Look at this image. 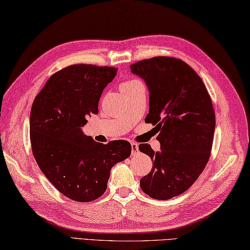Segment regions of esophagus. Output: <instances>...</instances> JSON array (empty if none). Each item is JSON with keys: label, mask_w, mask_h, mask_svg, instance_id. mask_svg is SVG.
<instances>
[{"label": "esophagus", "mask_w": 250, "mask_h": 250, "mask_svg": "<svg viewBox=\"0 0 250 250\" xmlns=\"http://www.w3.org/2000/svg\"><path fill=\"white\" fill-rule=\"evenodd\" d=\"M137 153H139V148H138V145L135 144V143H131V154L136 155Z\"/></svg>", "instance_id": "34e87169"}]
</instances>
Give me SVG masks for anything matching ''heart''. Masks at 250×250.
<instances>
[{
  "label": "heart",
  "instance_id": "obj_1",
  "mask_svg": "<svg viewBox=\"0 0 250 250\" xmlns=\"http://www.w3.org/2000/svg\"><path fill=\"white\" fill-rule=\"evenodd\" d=\"M136 83H139L138 81H127L125 83H123L121 84V89H126V88H129V87H133L134 84Z\"/></svg>",
  "mask_w": 250,
  "mask_h": 250
}]
</instances>
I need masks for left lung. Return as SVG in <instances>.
<instances>
[{
  "label": "left lung",
  "instance_id": "left-lung-1",
  "mask_svg": "<svg viewBox=\"0 0 250 250\" xmlns=\"http://www.w3.org/2000/svg\"><path fill=\"white\" fill-rule=\"evenodd\" d=\"M149 90V114L158 129L161 149L139 145L153 167L140 180L145 194L167 200L186 191L209 161L215 114L208 90L199 75L182 60L167 56L143 60L130 65Z\"/></svg>",
  "mask_w": 250,
  "mask_h": 250
}]
</instances>
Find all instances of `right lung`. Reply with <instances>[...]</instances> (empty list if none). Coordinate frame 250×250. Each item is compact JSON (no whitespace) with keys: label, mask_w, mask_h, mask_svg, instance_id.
Here are the masks:
<instances>
[{"label":"right lung","mask_w":250,"mask_h":250,"mask_svg":"<svg viewBox=\"0 0 250 250\" xmlns=\"http://www.w3.org/2000/svg\"><path fill=\"white\" fill-rule=\"evenodd\" d=\"M117 69L76 64L52 75L32 103L30 141L42 173L67 198L89 202L104 194L111 168L130 155L126 140L103 145L83 133Z\"/></svg>","instance_id":"add662e5"}]
</instances>
